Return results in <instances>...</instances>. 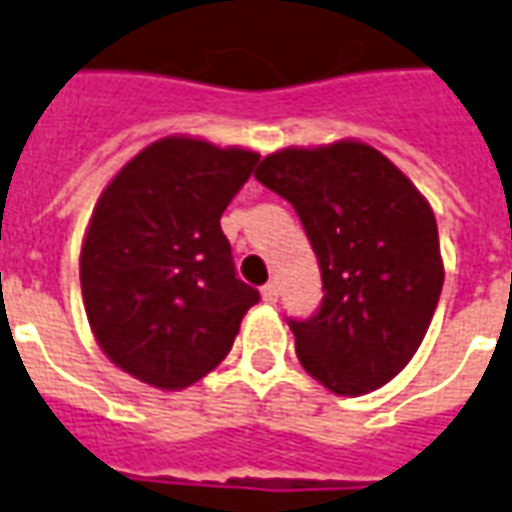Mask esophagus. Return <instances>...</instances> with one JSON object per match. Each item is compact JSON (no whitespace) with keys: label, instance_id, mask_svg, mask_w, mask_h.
I'll use <instances>...</instances> for the list:
<instances>
[{"label":"esophagus","instance_id":"obj_1","mask_svg":"<svg viewBox=\"0 0 512 512\" xmlns=\"http://www.w3.org/2000/svg\"><path fill=\"white\" fill-rule=\"evenodd\" d=\"M260 296H263V301H266V304H277V299H279L277 282H268V285H263Z\"/></svg>","mask_w":512,"mask_h":512}]
</instances>
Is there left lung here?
Wrapping results in <instances>:
<instances>
[{
    "label": "left lung",
    "mask_w": 512,
    "mask_h": 512,
    "mask_svg": "<svg viewBox=\"0 0 512 512\" xmlns=\"http://www.w3.org/2000/svg\"><path fill=\"white\" fill-rule=\"evenodd\" d=\"M255 178L296 208L321 266V310L290 321L301 367L343 397L392 381L417 354L444 285L428 200L359 139L285 147Z\"/></svg>",
    "instance_id": "left-lung-1"
}]
</instances>
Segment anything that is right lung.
Here are the masks:
<instances>
[{
	"mask_svg": "<svg viewBox=\"0 0 512 512\" xmlns=\"http://www.w3.org/2000/svg\"><path fill=\"white\" fill-rule=\"evenodd\" d=\"M257 158L164 136L95 202L79 257L84 310L95 343L136 381L178 392L208 376L260 299L235 277L219 224Z\"/></svg>",
	"mask_w": 512,
	"mask_h": 512,
	"instance_id": "right-lung-1",
	"label": "right lung"
}]
</instances>
